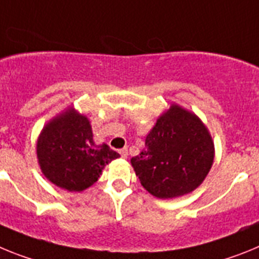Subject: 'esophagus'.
Instances as JSON below:
<instances>
[{"label": "esophagus", "instance_id": "esophagus-1", "mask_svg": "<svg viewBox=\"0 0 259 259\" xmlns=\"http://www.w3.org/2000/svg\"><path fill=\"white\" fill-rule=\"evenodd\" d=\"M120 155H121V157H123V159H125V157H127V147H123V148H121L120 151Z\"/></svg>", "mask_w": 259, "mask_h": 259}]
</instances>
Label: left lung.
<instances>
[{
	"label": "left lung",
	"instance_id": "1",
	"mask_svg": "<svg viewBox=\"0 0 259 259\" xmlns=\"http://www.w3.org/2000/svg\"><path fill=\"white\" fill-rule=\"evenodd\" d=\"M212 161V139L202 121L170 105L148 133L146 148L133 157L132 165L148 193L168 199L201 185Z\"/></svg>",
	"mask_w": 259,
	"mask_h": 259
}]
</instances>
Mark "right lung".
<instances>
[{"label": "right lung", "instance_id": "1", "mask_svg": "<svg viewBox=\"0 0 259 259\" xmlns=\"http://www.w3.org/2000/svg\"><path fill=\"white\" fill-rule=\"evenodd\" d=\"M37 159L44 176L69 192H82L120 155L109 146H96L87 117L73 109L56 117L37 141Z\"/></svg>", "mask_w": 259, "mask_h": 259}]
</instances>
